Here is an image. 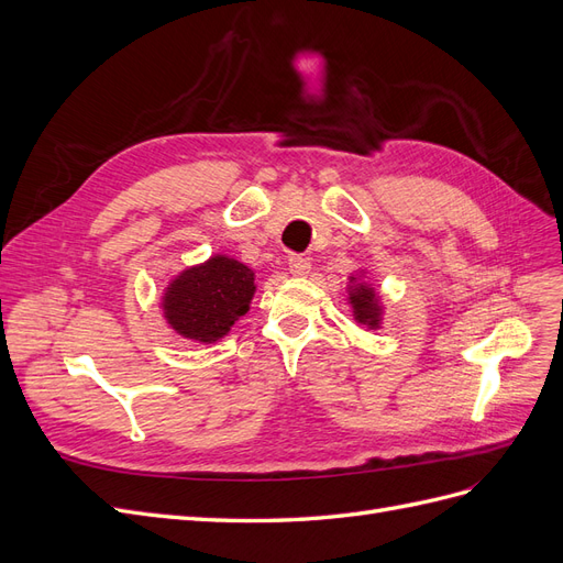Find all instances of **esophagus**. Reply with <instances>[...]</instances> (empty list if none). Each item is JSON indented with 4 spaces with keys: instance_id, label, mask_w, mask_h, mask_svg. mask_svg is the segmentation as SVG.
<instances>
[{
    "instance_id": "34e87169",
    "label": "esophagus",
    "mask_w": 563,
    "mask_h": 563,
    "mask_svg": "<svg viewBox=\"0 0 563 563\" xmlns=\"http://www.w3.org/2000/svg\"><path fill=\"white\" fill-rule=\"evenodd\" d=\"M288 269H291L294 277H308L310 258H302V255H291V258H288Z\"/></svg>"
}]
</instances>
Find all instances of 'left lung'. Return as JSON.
I'll list each match as a JSON object with an SVG mask.
<instances>
[{"label":"left lung","instance_id":"obj_1","mask_svg":"<svg viewBox=\"0 0 563 563\" xmlns=\"http://www.w3.org/2000/svg\"><path fill=\"white\" fill-rule=\"evenodd\" d=\"M347 302L352 305V317L362 327L376 331L383 323V302L376 288L364 282V272L360 269L350 277L347 284Z\"/></svg>","mask_w":563,"mask_h":563}]
</instances>
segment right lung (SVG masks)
<instances>
[{
    "label": "right lung",
    "mask_w": 563,
    "mask_h": 563,
    "mask_svg": "<svg viewBox=\"0 0 563 563\" xmlns=\"http://www.w3.org/2000/svg\"><path fill=\"white\" fill-rule=\"evenodd\" d=\"M255 294V272L230 255L185 267L162 296L168 327L192 343L211 345L225 338L234 321L249 312Z\"/></svg>",
    "instance_id": "add662e5"
}]
</instances>
